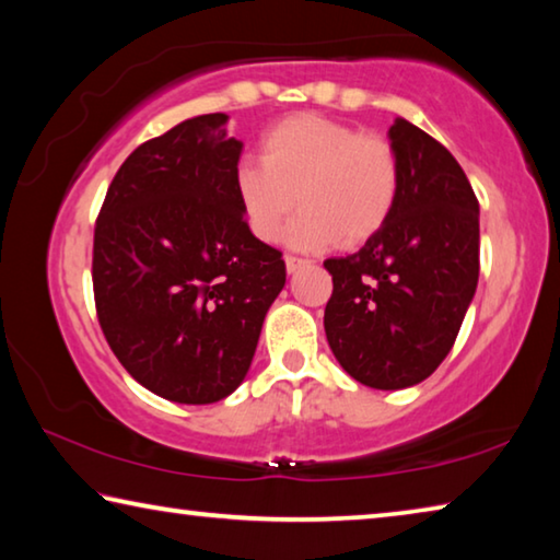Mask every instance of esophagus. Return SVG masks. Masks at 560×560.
Segmentation results:
<instances>
[{"label":"esophagus","instance_id":"esophagus-1","mask_svg":"<svg viewBox=\"0 0 560 560\" xmlns=\"http://www.w3.org/2000/svg\"><path fill=\"white\" fill-rule=\"evenodd\" d=\"M283 261H287V271L289 273H296L299 269H303V267H306V259H299V257H287V259H283Z\"/></svg>","mask_w":560,"mask_h":560}]
</instances>
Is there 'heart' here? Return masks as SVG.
<instances>
[{"instance_id": "obj_1", "label": "heart", "mask_w": 560, "mask_h": 560, "mask_svg": "<svg viewBox=\"0 0 560 560\" xmlns=\"http://www.w3.org/2000/svg\"><path fill=\"white\" fill-rule=\"evenodd\" d=\"M400 192V165L381 136L314 113L283 118L259 140V163H242L234 195L249 232L296 249L360 246L383 230Z\"/></svg>"}]
</instances>
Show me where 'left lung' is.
I'll return each instance as SVG.
<instances>
[{
  "label": "left lung",
  "instance_id": "8db88e82",
  "mask_svg": "<svg viewBox=\"0 0 560 560\" xmlns=\"http://www.w3.org/2000/svg\"><path fill=\"white\" fill-rule=\"evenodd\" d=\"M400 165L390 220L348 257L326 259L324 328L340 368L375 390L438 371L479 281V202L444 145L410 120L387 130Z\"/></svg>",
  "mask_w": 560,
  "mask_h": 560
}]
</instances>
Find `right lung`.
I'll return each instance as SVG.
<instances>
[{
    "mask_svg": "<svg viewBox=\"0 0 560 560\" xmlns=\"http://www.w3.org/2000/svg\"><path fill=\"white\" fill-rule=\"evenodd\" d=\"M226 113L195 116L132 150L93 236L98 320L120 365L165 400H224L249 373L287 283L281 252L234 195L244 143Z\"/></svg>",
    "mask_w": 560,
    "mask_h": 560,
    "instance_id": "1",
    "label": "right lung"
}]
</instances>
